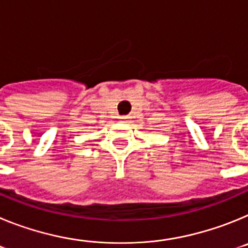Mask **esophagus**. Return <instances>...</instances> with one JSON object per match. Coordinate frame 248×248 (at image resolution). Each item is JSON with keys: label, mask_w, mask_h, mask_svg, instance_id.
Returning <instances> with one entry per match:
<instances>
[{"label": "esophagus", "mask_w": 248, "mask_h": 248, "mask_svg": "<svg viewBox=\"0 0 248 248\" xmlns=\"http://www.w3.org/2000/svg\"><path fill=\"white\" fill-rule=\"evenodd\" d=\"M129 119H130L129 117H120V122H123V123H128Z\"/></svg>", "instance_id": "34e87169"}]
</instances>
